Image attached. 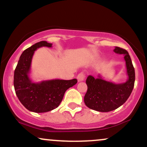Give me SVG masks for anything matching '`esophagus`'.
I'll return each mask as SVG.
<instances>
[{"label": "esophagus", "mask_w": 147, "mask_h": 147, "mask_svg": "<svg viewBox=\"0 0 147 147\" xmlns=\"http://www.w3.org/2000/svg\"><path fill=\"white\" fill-rule=\"evenodd\" d=\"M77 79L78 82H82V81H84V79H85V74L84 73H80L77 76Z\"/></svg>", "instance_id": "esophagus-1"}]
</instances>
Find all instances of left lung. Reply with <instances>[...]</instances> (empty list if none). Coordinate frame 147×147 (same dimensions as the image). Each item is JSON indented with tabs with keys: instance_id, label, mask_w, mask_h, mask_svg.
<instances>
[{
	"instance_id": "1",
	"label": "left lung",
	"mask_w": 147,
	"mask_h": 147,
	"mask_svg": "<svg viewBox=\"0 0 147 147\" xmlns=\"http://www.w3.org/2000/svg\"><path fill=\"white\" fill-rule=\"evenodd\" d=\"M115 53L123 54L128 78L123 83L115 84L102 78L100 74L95 78L89 76L86 80L87 91L84 98L86 106L100 112H109L116 109L127 100L135 82V69L128 51L115 47Z\"/></svg>"
}]
</instances>
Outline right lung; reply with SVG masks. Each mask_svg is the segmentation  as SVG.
<instances>
[{"label": "right lung", "mask_w": 147, "mask_h": 147, "mask_svg": "<svg viewBox=\"0 0 147 147\" xmlns=\"http://www.w3.org/2000/svg\"><path fill=\"white\" fill-rule=\"evenodd\" d=\"M42 47H51L52 44L40 41L25 49L19 58L13 76V86L18 100L27 109L35 113H45L58 107L65 91L77 83L76 79L33 82L29 78L32 58L36 50Z\"/></svg>", "instance_id": "1"}]
</instances>
